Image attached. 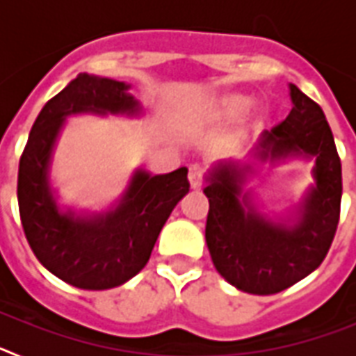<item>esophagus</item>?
I'll use <instances>...</instances> for the list:
<instances>
[{
    "label": "esophagus",
    "mask_w": 356,
    "mask_h": 356,
    "mask_svg": "<svg viewBox=\"0 0 356 356\" xmlns=\"http://www.w3.org/2000/svg\"><path fill=\"white\" fill-rule=\"evenodd\" d=\"M188 181H191V187L194 191L203 185V169L200 165H193V168L188 169Z\"/></svg>",
    "instance_id": "1"
}]
</instances>
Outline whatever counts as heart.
Here are the masks:
<instances>
[{
  "label": "heart",
  "instance_id": "obj_1",
  "mask_svg": "<svg viewBox=\"0 0 356 356\" xmlns=\"http://www.w3.org/2000/svg\"><path fill=\"white\" fill-rule=\"evenodd\" d=\"M253 105V99L244 94H222V96L201 97L188 108V118L200 124H221L235 121Z\"/></svg>",
  "mask_w": 356,
  "mask_h": 356
}]
</instances>
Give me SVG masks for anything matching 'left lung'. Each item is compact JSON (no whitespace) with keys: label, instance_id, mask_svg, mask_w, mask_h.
I'll return each instance as SVG.
<instances>
[{"label":"left lung","instance_id":"left-lung-1","mask_svg":"<svg viewBox=\"0 0 356 356\" xmlns=\"http://www.w3.org/2000/svg\"><path fill=\"white\" fill-rule=\"evenodd\" d=\"M292 110L284 122L264 130L251 149L271 168L292 160L312 163L314 184L289 212L267 216L248 181L251 163L217 160L205 175L210 209L205 238L217 273L248 294H276L314 273L325 260L339 225L341 159L325 112L289 83Z\"/></svg>","mask_w":356,"mask_h":356}]
</instances>
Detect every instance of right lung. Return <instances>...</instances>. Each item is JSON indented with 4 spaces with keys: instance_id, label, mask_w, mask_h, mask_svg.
<instances>
[{
    "instance_id": "1",
    "label": "right lung",
    "mask_w": 356,
    "mask_h": 356,
    "mask_svg": "<svg viewBox=\"0 0 356 356\" xmlns=\"http://www.w3.org/2000/svg\"><path fill=\"white\" fill-rule=\"evenodd\" d=\"M130 89L124 81L78 74L40 110L19 162V213L31 251L51 275L85 291L119 287L143 271L160 229L191 187L187 168L155 176L139 168L106 210L58 203L51 163L67 118H140L143 105Z\"/></svg>"
}]
</instances>
